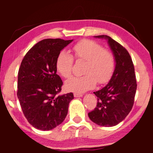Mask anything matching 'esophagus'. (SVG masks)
I'll use <instances>...</instances> for the list:
<instances>
[{
    "instance_id": "1",
    "label": "esophagus",
    "mask_w": 153,
    "mask_h": 153,
    "mask_svg": "<svg viewBox=\"0 0 153 153\" xmlns=\"http://www.w3.org/2000/svg\"><path fill=\"white\" fill-rule=\"evenodd\" d=\"M74 96L75 97H82L83 95L81 93H74Z\"/></svg>"
}]
</instances>
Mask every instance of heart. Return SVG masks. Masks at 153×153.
Instances as JSON below:
<instances>
[{
  "label": "heart",
  "mask_w": 153,
  "mask_h": 153,
  "mask_svg": "<svg viewBox=\"0 0 153 153\" xmlns=\"http://www.w3.org/2000/svg\"><path fill=\"white\" fill-rule=\"evenodd\" d=\"M77 60H85L81 76H74L65 81L66 88L70 91L83 93L100 84L107 83L116 68V59L111 51L104 49L100 44L91 39H82L72 48ZM74 58L65 51H60L57 56L56 68L64 78H68L72 72Z\"/></svg>",
  "instance_id": "obj_1"
}]
</instances>
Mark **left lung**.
Returning a JSON list of instances; mask_svg holds the SVG:
<instances>
[{"label": "left lung", "instance_id": "obj_1", "mask_svg": "<svg viewBox=\"0 0 153 153\" xmlns=\"http://www.w3.org/2000/svg\"><path fill=\"white\" fill-rule=\"evenodd\" d=\"M95 37L107 39L116 59V68L108 84L94 92L97 106L88 113V117L98 125L113 127L122 122L132 108L137 87L134 67L129 52L118 42L107 35Z\"/></svg>", "mask_w": 153, "mask_h": 153}]
</instances>
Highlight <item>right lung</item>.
<instances>
[{"instance_id":"right-lung-1","label":"right lung","mask_w":153,"mask_h":153,"mask_svg":"<svg viewBox=\"0 0 153 153\" xmlns=\"http://www.w3.org/2000/svg\"><path fill=\"white\" fill-rule=\"evenodd\" d=\"M73 39H45L25 55L18 72L17 97L25 117L33 127L51 130L63 122L72 93L58 95L62 81L56 62L62 49Z\"/></svg>"}]
</instances>
